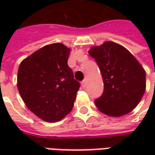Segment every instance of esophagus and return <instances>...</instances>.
Returning a JSON list of instances; mask_svg holds the SVG:
<instances>
[{"label":"esophagus","mask_w":155,"mask_h":155,"mask_svg":"<svg viewBox=\"0 0 155 155\" xmlns=\"http://www.w3.org/2000/svg\"><path fill=\"white\" fill-rule=\"evenodd\" d=\"M86 83H87L86 80H84V81H82V82H81V85H82V87L85 88V86H86Z\"/></svg>","instance_id":"obj_1"}]
</instances>
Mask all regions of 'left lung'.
Returning <instances> with one entry per match:
<instances>
[{
	"label": "left lung",
	"instance_id": "obj_1",
	"mask_svg": "<svg viewBox=\"0 0 155 155\" xmlns=\"http://www.w3.org/2000/svg\"><path fill=\"white\" fill-rule=\"evenodd\" d=\"M89 54L97 62L104 82L103 94L94 101L96 107L112 117L133 110L145 91L142 65L127 49L112 41L91 47Z\"/></svg>",
	"mask_w": 155,
	"mask_h": 155
}]
</instances>
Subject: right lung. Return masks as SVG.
<instances>
[{
  "label": "right lung",
  "instance_id": "right-lung-1",
  "mask_svg": "<svg viewBox=\"0 0 155 155\" xmlns=\"http://www.w3.org/2000/svg\"><path fill=\"white\" fill-rule=\"evenodd\" d=\"M71 49L61 43L47 45L21 61L17 88L32 113L56 122L72 110L80 83L67 64Z\"/></svg>",
  "mask_w": 155,
  "mask_h": 155
}]
</instances>
